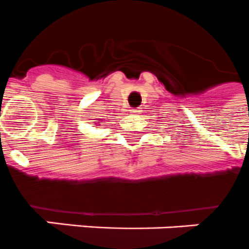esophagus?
Masks as SVG:
<instances>
[{"mask_svg":"<svg viewBox=\"0 0 249 249\" xmlns=\"http://www.w3.org/2000/svg\"><path fill=\"white\" fill-rule=\"evenodd\" d=\"M130 111H131V114H133V115L141 114V110H138V108H133V110H130Z\"/></svg>","mask_w":249,"mask_h":249,"instance_id":"obj_1","label":"esophagus"}]
</instances>
